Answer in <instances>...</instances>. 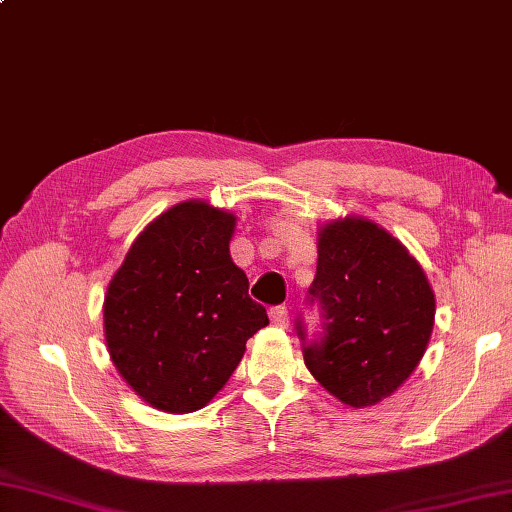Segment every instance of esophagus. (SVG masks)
I'll return each instance as SVG.
<instances>
[{
  "instance_id": "esophagus-1",
  "label": "esophagus",
  "mask_w": 512,
  "mask_h": 512,
  "mask_svg": "<svg viewBox=\"0 0 512 512\" xmlns=\"http://www.w3.org/2000/svg\"><path fill=\"white\" fill-rule=\"evenodd\" d=\"M270 320L272 323H275L277 327H288V307L285 305H277V307H272L270 310Z\"/></svg>"
}]
</instances>
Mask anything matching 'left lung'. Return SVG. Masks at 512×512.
Segmentation results:
<instances>
[{
    "instance_id": "1",
    "label": "left lung",
    "mask_w": 512,
    "mask_h": 512,
    "mask_svg": "<svg viewBox=\"0 0 512 512\" xmlns=\"http://www.w3.org/2000/svg\"><path fill=\"white\" fill-rule=\"evenodd\" d=\"M310 303L323 318L303 360L316 382L353 408L390 397L419 366L434 329L436 301L419 261L379 224L327 222L318 231Z\"/></svg>"
}]
</instances>
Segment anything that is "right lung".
Instances as JSON below:
<instances>
[{
	"label": "right lung",
	"instance_id": "obj_1",
	"mask_svg": "<svg viewBox=\"0 0 512 512\" xmlns=\"http://www.w3.org/2000/svg\"><path fill=\"white\" fill-rule=\"evenodd\" d=\"M233 231V213L185 200L139 233L106 288V347L152 408L185 414L207 406L246 340L268 325L231 259Z\"/></svg>",
	"mask_w": 512,
	"mask_h": 512
}]
</instances>
